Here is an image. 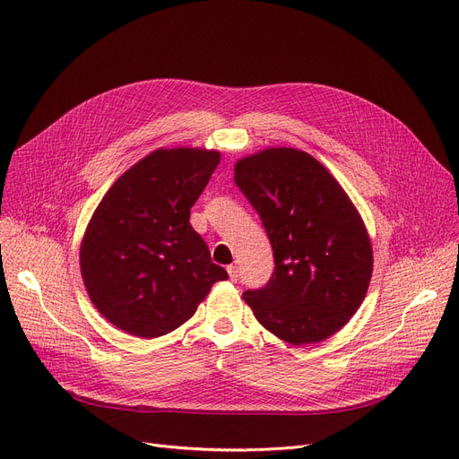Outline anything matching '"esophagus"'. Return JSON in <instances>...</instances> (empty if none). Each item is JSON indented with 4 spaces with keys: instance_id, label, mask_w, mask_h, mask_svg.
Returning a JSON list of instances; mask_svg holds the SVG:
<instances>
[{
    "instance_id": "34e87169",
    "label": "esophagus",
    "mask_w": 459,
    "mask_h": 459,
    "mask_svg": "<svg viewBox=\"0 0 459 459\" xmlns=\"http://www.w3.org/2000/svg\"><path fill=\"white\" fill-rule=\"evenodd\" d=\"M227 272H229L230 281L238 279V266H236V264H230V266H227Z\"/></svg>"
}]
</instances>
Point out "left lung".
<instances>
[{"label": "left lung", "mask_w": 459, "mask_h": 459, "mask_svg": "<svg viewBox=\"0 0 459 459\" xmlns=\"http://www.w3.org/2000/svg\"><path fill=\"white\" fill-rule=\"evenodd\" d=\"M234 182L258 212L275 258L270 282L247 290L246 303L277 339L324 342L368 292L374 253L363 217L327 167L298 149L239 158Z\"/></svg>", "instance_id": "left-lung-1"}]
</instances>
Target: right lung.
<instances>
[{
  "label": "right lung",
  "instance_id": "1",
  "mask_svg": "<svg viewBox=\"0 0 459 459\" xmlns=\"http://www.w3.org/2000/svg\"><path fill=\"white\" fill-rule=\"evenodd\" d=\"M220 151L158 149L120 175L80 244L89 299L117 329L156 339L186 324L227 272L189 223Z\"/></svg>",
  "mask_w": 459,
  "mask_h": 459
}]
</instances>
